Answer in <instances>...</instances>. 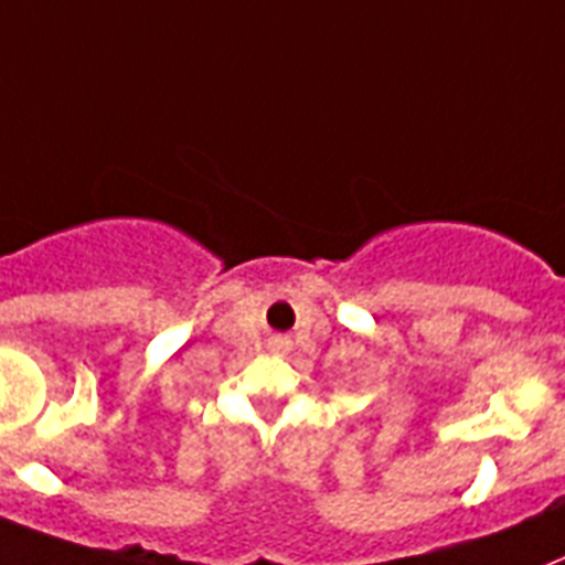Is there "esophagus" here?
I'll list each match as a JSON object with an SVG mask.
<instances>
[{
	"label": "esophagus",
	"instance_id": "34e87169",
	"mask_svg": "<svg viewBox=\"0 0 565 565\" xmlns=\"http://www.w3.org/2000/svg\"><path fill=\"white\" fill-rule=\"evenodd\" d=\"M288 344H291L288 339H282V335H274V339L268 342V348H270V353H286Z\"/></svg>",
	"mask_w": 565,
	"mask_h": 565
}]
</instances>
